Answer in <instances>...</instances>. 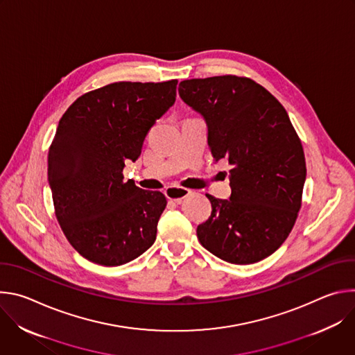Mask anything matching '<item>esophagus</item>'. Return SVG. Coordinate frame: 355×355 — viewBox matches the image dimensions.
Listing matches in <instances>:
<instances>
[{
    "mask_svg": "<svg viewBox=\"0 0 355 355\" xmlns=\"http://www.w3.org/2000/svg\"><path fill=\"white\" fill-rule=\"evenodd\" d=\"M191 193V189L182 188V187H168L166 189V195L168 199L177 202V204H181L182 199H185Z\"/></svg>",
    "mask_w": 355,
    "mask_h": 355,
    "instance_id": "34e87169",
    "label": "esophagus"
}]
</instances>
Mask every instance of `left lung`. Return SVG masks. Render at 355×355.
Returning <instances> with one entry per match:
<instances>
[{
    "instance_id": "8db88e82",
    "label": "left lung",
    "mask_w": 355,
    "mask_h": 355,
    "mask_svg": "<svg viewBox=\"0 0 355 355\" xmlns=\"http://www.w3.org/2000/svg\"><path fill=\"white\" fill-rule=\"evenodd\" d=\"M184 103L205 118L208 143L232 166L230 199L207 193L212 212L196 227L199 243L232 264L264 260L286 240L302 207L306 162L279 101L247 77L180 83Z\"/></svg>"
}]
</instances>
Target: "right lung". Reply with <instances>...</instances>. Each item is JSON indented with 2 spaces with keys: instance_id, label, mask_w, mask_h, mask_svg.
Returning <instances> with one entry per match:
<instances>
[{
  "instance_id": "right-lung-1",
  "label": "right lung",
  "mask_w": 355,
  "mask_h": 355,
  "mask_svg": "<svg viewBox=\"0 0 355 355\" xmlns=\"http://www.w3.org/2000/svg\"><path fill=\"white\" fill-rule=\"evenodd\" d=\"M177 83L104 85L78 96L59 122L47 155L55 214L69 243L95 264H126L156 240L166 196L123 181V167L175 103Z\"/></svg>"
}]
</instances>
